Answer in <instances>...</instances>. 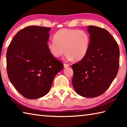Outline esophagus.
<instances>
[{
    "mask_svg": "<svg viewBox=\"0 0 127 127\" xmlns=\"http://www.w3.org/2000/svg\"><path fill=\"white\" fill-rule=\"evenodd\" d=\"M69 66V64H66V63H64V68H67Z\"/></svg>",
    "mask_w": 127,
    "mask_h": 127,
    "instance_id": "obj_1",
    "label": "esophagus"
}]
</instances>
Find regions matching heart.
I'll return each mask as SVG.
<instances>
[{"label": "heart", "instance_id": "heart-1", "mask_svg": "<svg viewBox=\"0 0 127 127\" xmlns=\"http://www.w3.org/2000/svg\"><path fill=\"white\" fill-rule=\"evenodd\" d=\"M54 39L48 42L47 48L55 58H59L65 51L68 59L78 61L89 50L90 37L84 30L62 29L54 34Z\"/></svg>", "mask_w": 127, "mask_h": 127}]
</instances>
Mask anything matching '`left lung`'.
I'll list each match as a JSON object with an SVG mask.
<instances>
[{
  "mask_svg": "<svg viewBox=\"0 0 127 127\" xmlns=\"http://www.w3.org/2000/svg\"><path fill=\"white\" fill-rule=\"evenodd\" d=\"M90 36L86 55L72 64V84L79 95L95 97L108 89L118 73L119 49L114 38L105 29L88 26Z\"/></svg>",
  "mask_w": 127,
  "mask_h": 127,
  "instance_id": "8db88e82",
  "label": "left lung"
}]
</instances>
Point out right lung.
<instances>
[{
    "label": "right lung",
    "instance_id": "1",
    "mask_svg": "<svg viewBox=\"0 0 127 127\" xmlns=\"http://www.w3.org/2000/svg\"><path fill=\"white\" fill-rule=\"evenodd\" d=\"M50 28L30 26L20 30L7 51V69L10 82L26 98L45 95L53 79L63 68L47 48Z\"/></svg>",
    "mask_w": 127,
    "mask_h": 127
}]
</instances>
